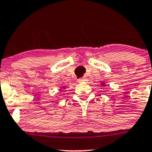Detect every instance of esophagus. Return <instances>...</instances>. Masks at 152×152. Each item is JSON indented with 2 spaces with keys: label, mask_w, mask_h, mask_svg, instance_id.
<instances>
[{
  "label": "esophagus",
  "mask_w": 152,
  "mask_h": 152,
  "mask_svg": "<svg viewBox=\"0 0 152 152\" xmlns=\"http://www.w3.org/2000/svg\"><path fill=\"white\" fill-rule=\"evenodd\" d=\"M87 78L86 77H83V78H80V79H78V81L79 82H85V81H87Z\"/></svg>",
  "instance_id": "esophagus-1"
}]
</instances>
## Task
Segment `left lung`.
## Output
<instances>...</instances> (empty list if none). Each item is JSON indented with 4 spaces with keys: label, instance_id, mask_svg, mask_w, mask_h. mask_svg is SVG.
I'll use <instances>...</instances> for the list:
<instances>
[{
    "label": "left lung",
    "instance_id": "left-lung-1",
    "mask_svg": "<svg viewBox=\"0 0 152 152\" xmlns=\"http://www.w3.org/2000/svg\"><path fill=\"white\" fill-rule=\"evenodd\" d=\"M102 86H104V83H102Z\"/></svg>",
    "mask_w": 152,
    "mask_h": 152
}]
</instances>
